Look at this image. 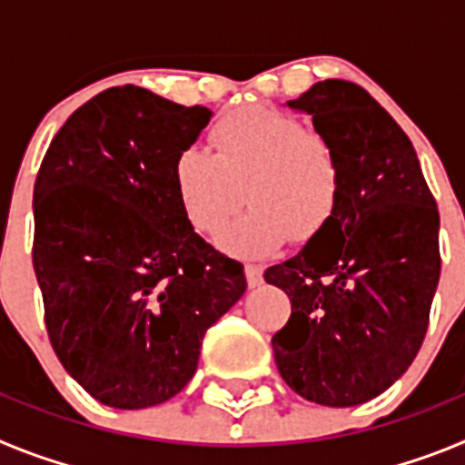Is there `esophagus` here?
<instances>
[{"label":"esophagus","mask_w":465,"mask_h":465,"mask_svg":"<svg viewBox=\"0 0 465 465\" xmlns=\"http://www.w3.org/2000/svg\"><path fill=\"white\" fill-rule=\"evenodd\" d=\"M244 272H246V283H249L252 289L261 286V283H262V270L258 268V265H253V262H246Z\"/></svg>","instance_id":"1"}]
</instances>
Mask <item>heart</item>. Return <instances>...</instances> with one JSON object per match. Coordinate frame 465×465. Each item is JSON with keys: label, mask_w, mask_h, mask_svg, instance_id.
<instances>
[{"label": "heart", "mask_w": 465, "mask_h": 465, "mask_svg": "<svg viewBox=\"0 0 465 465\" xmlns=\"http://www.w3.org/2000/svg\"><path fill=\"white\" fill-rule=\"evenodd\" d=\"M209 139L213 153L186 149L174 163L176 197L197 232L219 235L244 195L252 207L225 235V246L244 256L272 252L286 237L305 244L331 223L342 163L305 121L242 106L213 123Z\"/></svg>", "instance_id": "obj_1"}]
</instances>
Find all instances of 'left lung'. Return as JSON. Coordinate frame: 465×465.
I'll use <instances>...</instances> for the list:
<instances>
[{
  "instance_id": "1",
  "label": "left lung",
  "mask_w": 465,
  "mask_h": 465,
  "mask_svg": "<svg viewBox=\"0 0 465 465\" xmlns=\"http://www.w3.org/2000/svg\"><path fill=\"white\" fill-rule=\"evenodd\" d=\"M289 106L335 146L342 193L331 223L265 270L291 300L274 361L302 398L351 408L386 391L421 349L440 279V213L412 142L368 90L319 81Z\"/></svg>"
}]
</instances>
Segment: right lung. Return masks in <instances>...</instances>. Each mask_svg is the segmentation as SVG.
Segmentation results:
<instances>
[{
  "mask_svg": "<svg viewBox=\"0 0 465 465\" xmlns=\"http://www.w3.org/2000/svg\"><path fill=\"white\" fill-rule=\"evenodd\" d=\"M212 118L137 85L74 111L35 182L32 262L51 347L102 405L170 401L209 326L246 291L244 265L193 230L174 163Z\"/></svg>",
  "mask_w": 465,
  "mask_h": 465,
  "instance_id": "1",
  "label": "right lung"
}]
</instances>
